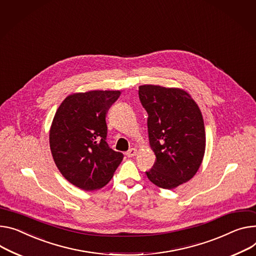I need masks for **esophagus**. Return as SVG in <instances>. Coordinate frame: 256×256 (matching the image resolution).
<instances>
[{
	"instance_id": "obj_1",
	"label": "esophagus",
	"mask_w": 256,
	"mask_h": 256,
	"mask_svg": "<svg viewBox=\"0 0 256 256\" xmlns=\"http://www.w3.org/2000/svg\"><path fill=\"white\" fill-rule=\"evenodd\" d=\"M136 154H137V150L134 148H130V150L126 152V156H128V158H132V156H136Z\"/></svg>"
}]
</instances>
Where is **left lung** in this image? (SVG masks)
I'll use <instances>...</instances> for the list:
<instances>
[{
  "label": "left lung",
  "mask_w": 256,
  "mask_h": 256,
  "mask_svg": "<svg viewBox=\"0 0 256 256\" xmlns=\"http://www.w3.org/2000/svg\"><path fill=\"white\" fill-rule=\"evenodd\" d=\"M138 89L148 114L150 146L156 154L146 176L159 188H178L192 178L203 160L206 137L201 110L182 89L154 85Z\"/></svg>",
  "instance_id": "8db88e82"
}]
</instances>
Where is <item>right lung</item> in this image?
<instances>
[{
	"instance_id": "right-lung-1",
	"label": "right lung",
	"mask_w": 256,
	"mask_h": 256,
	"mask_svg": "<svg viewBox=\"0 0 256 256\" xmlns=\"http://www.w3.org/2000/svg\"><path fill=\"white\" fill-rule=\"evenodd\" d=\"M120 91L94 90L68 96L56 110L49 142L64 178L84 190L104 186L124 158L106 142V116Z\"/></svg>"
}]
</instances>
